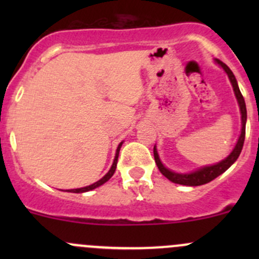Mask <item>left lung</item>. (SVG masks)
I'll use <instances>...</instances> for the list:
<instances>
[{
    "mask_svg": "<svg viewBox=\"0 0 259 259\" xmlns=\"http://www.w3.org/2000/svg\"><path fill=\"white\" fill-rule=\"evenodd\" d=\"M215 62L218 65H221L223 67L224 71L227 72L228 75L229 80H231L232 86H233L234 94H236L237 101L239 104V109H241V115H242V132L241 135H239V139L237 142L236 146L232 150V153L227 156L224 160L219 161V163L214 164V165H209V166H203V168L198 169V170L193 171V173H188V174H180V173H176V171H171L169 169H166L165 166L163 165V163L160 161L158 155V151H156V148L154 146V159H155V163L158 165L159 170L160 173L163 174L165 178H168L170 182L177 183V184H182V185H189V187H197V185H203L207 184V183L211 182L213 179H215L217 177H219L221 174H223L234 161L238 159L239 154H241L243 144H244V138H245V121H247V109H245V103L244 99H243V95L241 94V90L238 88V83H237L236 77H234L233 72L232 70L227 66L224 62H222L221 60H215Z\"/></svg>",
    "mask_w": 259,
    "mask_h": 259,
    "instance_id": "obj_1",
    "label": "left lung"
}]
</instances>
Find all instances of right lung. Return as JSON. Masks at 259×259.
<instances>
[{
	"instance_id": "1",
	"label": "right lung",
	"mask_w": 259,
	"mask_h": 259,
	"mask_svg": "<svg viewBox=\"0 0 259 259\" xmlns=\"http://www.w3.org/2000/svg\"><path fill=\"white\" fill-rule=\"evenodd\" d=\"M121 145H122V142L120 143L119 146H117V149H116V154H115L114 163H113V165H111L110 170H109L108 173H106L105 176L103 177V178H101L100 180H98V182H96V183H94V184H91V185H88V187L79 188V189H70V190H67V192H71V193H85V192H89V190H93V189H95V188L100 187V185H103L104 183H106V182H108V180L110 179L111 177L114 176V173H115V169H116V164H117V156H119V151H120V148H121Z\"/></svg>"
}]
</instances>
